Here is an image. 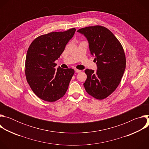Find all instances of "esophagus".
I'll return each instance as SVG.
<instances>
[{
    "instance_id": "obj_1",
    "label": "esophagus",
    "mask_w": 149,
    "mask_h": 149,
    "mask_svg": "<svg viewBox=\"0 0 149 149\" xmlns=\"http://www.w3.org/2000/svg\"><path fill=\"white\" fill-rule=\"evenodd\" d=\"M75 71L77 73H78V72H81V70H78V69H75Z\"/></svg>"
}]
</instances>
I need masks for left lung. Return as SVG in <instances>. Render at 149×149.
<instances>
[{"label": "left lung", "mask_w": 149, "mask_h": 149, "mask_svg": "<svg viewBox=\"0 0 149 149\" xmlns=\"http://www.w3.org/2000/svg\"><path fill=\"white\" fill-rule=\"evenodd\" d=\"M86 36L97 65V71L86 69L84 86L87 93L97 100L111 94L120 84L125 69L123 48L114 34L105 27L95 25L77 31Z\"/></svg>", "instance_id": "1"}]
</instances>
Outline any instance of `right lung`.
Segmentation results:
<instances>
[{"instance_id":"1","label":"right lung","mask_w":149,"mask_h":149,"mask_svg":"<svg viewBox=\"0 0 149 149\" xmlns=\"http://www.w3.org/2000/svg\"><path fill=\"white\" fill-rule=\"evenodd\" d=\"M75 28L50 32L35 39L25 60V75L33 92L39 98L54 102L64 95L74 74L72 68H55V61L64 51Z\"/></svg>"}]
</instances>
